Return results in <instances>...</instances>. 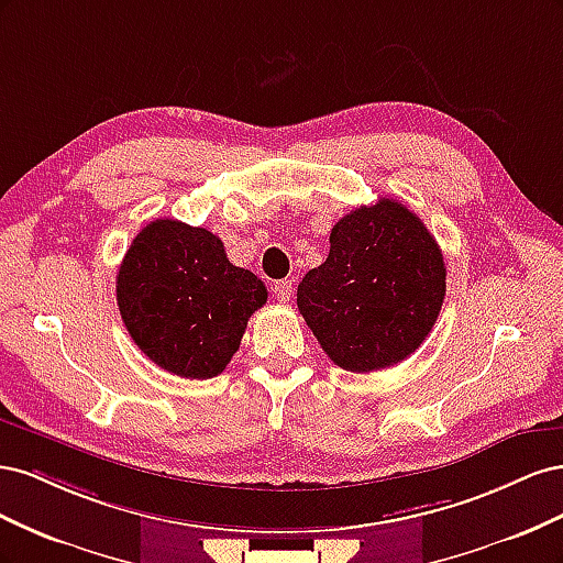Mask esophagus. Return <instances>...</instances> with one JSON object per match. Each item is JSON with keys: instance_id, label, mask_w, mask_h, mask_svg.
<instances>
[{"instance_id": "34e87169", "label": "esophagus", "mask_w": 563, "mask_h": 563, "mask_svg": "<svg viewBox=\"0 0 563 563\" xmlns=\"http://www.w3.org/2000/svg\"><path fill=\"white\" fill-rule=\"evenodd\" d=\"M272 291H275V298H277V300H291L294 284L288 282V279H282V282H277L275 286H272Z\"/></svg>"}]
</instances>
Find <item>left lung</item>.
<instances>
[{"mask_svg": "<svg viewBox=\"0 0 563 563\" xmlns=\"http://www.w3.org/2000/svg\"><path fill=\"white\" fill-rule=\"evenodd\" d=\"M329 242V258L298 284V310L321 350L354 373L404 362L446 296L437 240L413 211L383 197L340 218Z\"/></svg>", "mask_w": 563, "mask_h": 563, "instance_id": "left-lung-1", "label": "left lung"}]
</instances>
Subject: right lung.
I'll return each mask as SVG.
<instances>
[{
    "mask_svg": "<svg viewBox=\"0 0 563 563\" xmlns=\"http://www.w3.org/2000/svg\"><path fill=\"white\" fill-rule=\"evenodd\" d=\"M265 300V284L232 265L213 232L174 218L135 234L117 275L119 314L133 343L190 380L223 373Z\"/></svg>",
    "mask_w": 563,
    "mask_h": 563,
    "instance_id": "right-lung-1",
    "label": "right lung"
}]
</instances>
